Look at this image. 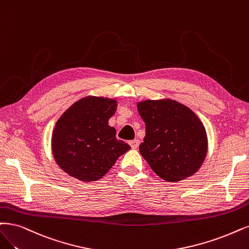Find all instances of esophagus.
<instances>
[{
  "mask_svg": "<svg viewBox=\"0 0 249 249\" xmlns=\"http://www.w3.org/2000/svg\"><path fill=\"white\" fill-rule=\"evenodd\" d=\"M140 142H141L139 140H133V141L129 142V144H130L132 149H137V148H139V145H140Z\"/></svg>",
  "mask_w": 249,
  "mask_h": 249,
  "instance_id": "1",
  "label": "esophagus"
}]
</instances>
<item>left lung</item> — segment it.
<instances>
[{
  "label": "left lung",
  "mask_w": 249,
  "mask_h": 249,
  "mask_svg": "<svg viewBox=\"0 0 249 249\" xmlns=\"http://www.w3.org/2000/svg\"><path fill=\"white\" fill-rule=\"evenodd\" d=\"M145 124L140 152L152 170L166 181L194 174L207 153L203 125L192 110L174 100H145L137 105Z\"/></svg>",
  "instance_id": "left-lung-1"
}]
</instances>
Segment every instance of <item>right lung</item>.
<instances>
[{"label":"right lung","instance_id":"add662e5","mask_svg":"<svg viewBox=\"0 0 249 249\" xmlns=\"http://www.w3.org/2000/svg\"><path fill=\"white\" fill-rule=\"evenodd\" d=\"M117 109L114 99L85 97L58 119L52 135L55 161L71 177L94 181L113 167L130 145L116 139L108 119Z\"/></svg>","mask_w":249,"mask_h":249}]
</instances>
